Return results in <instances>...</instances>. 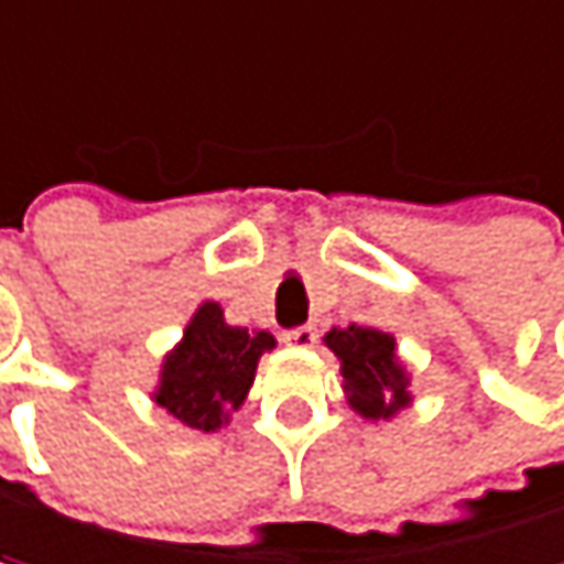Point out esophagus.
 <instances>
[{"label":"esophagus","mask_w":564,"mask_h":564,"mask_svg":"<svg viewBox=\"0 0 564 564\" xmlns=\"http://www.w3.org/2000/svg\"><path fill=\"white\" fill-rule=\"evenodd\" d=\"M315 338H318V332H315L312 325H299V328L282 332V341H285V345H292V348H312V345H315Z\"/></svg>","instance_id":"1"}]
</instances>
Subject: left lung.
Returning a JSON list of instances; mask_svg holds the SVG:
<instances>
[{"label": "left lung", "instance_id": "1", "mask_svg": "<svg viewBox=\"0 0 564 564\" xmlns=\"http://www.w3.org/2000/svg\"><path fill=\"white\" fill-rule=\"evenodd\" d=\"M325 345L341 361L348 404L368 421H391L411 404V378L398 358V341L378 328H332Z\"/></svg>", "mask_w": 564, "mask_h": 564}]
</instances>
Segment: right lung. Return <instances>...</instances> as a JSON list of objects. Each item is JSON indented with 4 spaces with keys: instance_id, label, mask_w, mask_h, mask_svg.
Returning a JSON list of instances; mask_svg holds the SVG:
<instances>
[{
    "instance_id": "obj_1",
    "label": "right lung",
    "mask_w": 564,
    "mask_h": 564,
    "mask_svg": "<svg viewBox=\"0 0 564 564\" xmlns=\"http://www.w3.org/2000/svg\"><path fill=\"white\" fill-rule=\"evenodd\" d=\"M275 348L269 332H249L226 325L216 302H203L180 345L160 365V384L153 401L180 423L213 433L246 401L256 365Z\"/></svg>"
}]
</instances>
